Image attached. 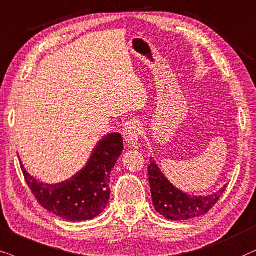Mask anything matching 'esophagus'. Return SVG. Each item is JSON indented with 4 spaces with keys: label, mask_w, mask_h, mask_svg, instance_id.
<instances>
[{
    "label": "esophagus",
    "mask_w": 256,
    "mask_h": 256,
    "mask_svg": "<svg viewBox=\"0 0 256 256\" xmlns=\"http://www.w3.org/2000/svg\"><path fill=\"white\" fill-rule=\"evenodd\" d=\"M122 136H124L125 142L128 145L137 148L139 144V136H140V126L137 120H128L122 128Z\"/></svg>",
    "instance_id": "obj_1"
}]
</instances>
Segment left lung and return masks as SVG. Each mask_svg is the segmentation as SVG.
<instances>
[{"label":"left lung","instance_id":"1","mask_svg":"<svg viewBox=\"0 0 256 256\" xmlns=\"http://www.w3.org/2000/svg\"><path fill=\"white\" fill-rule=\"evenodd\" d=\"M148 182L154 208L168 220H188L204 216L213 208L227 186L208 196H193L172 185L160 171L154 160L148 165Z\"/></svg>","mask_w":256,"mask_h":256}]
</instances>
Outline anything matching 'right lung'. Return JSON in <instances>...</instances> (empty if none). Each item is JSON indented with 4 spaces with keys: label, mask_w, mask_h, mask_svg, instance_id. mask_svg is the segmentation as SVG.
<instances>
[{
    "label": "right lung",
    "mask_w": 256,
    "mask_h": 256,
    "mask_svg": "<svg viewBox=\"0 0 256 256\" xmlns=\"http://www.w3.org/2000/svg\"><path fill=\"white\" fill-rule=\"evenodd\" d=\"M122 148V134L104 136L83 170L71 179L54 185L37 182L22 162L21 168L30 190L46 210L69 221L91 220L106 208L110 174Z\"/></svg>",
    "instance_id": "obj_1"
}]
</instances>
